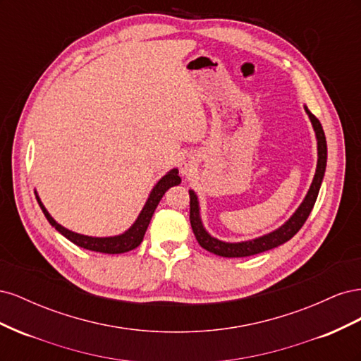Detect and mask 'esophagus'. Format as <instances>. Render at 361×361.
Segmentation results:
<instances>
[{
    "label": "esophagus",
    "mask_w": 361,
    "mask_h": 361,
    "mask_svg": "<svg viewBox=\"0 0 361 361\" xmlns=\"http://www.w3.org/2000/svg\"><path fill=\"white\" fill-rule=\"evenodd\" d=\"M194 167V162L191 158H185L182 162H180V171L182 174H188Z\"/></svg>",
    "instance_id": "34e87169"
}]
</instances>
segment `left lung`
<instances>
[{
  "label": "left lung",
  "mask_w": 361,
  "mask_h": 361,
  "mask_svg": "<svg viewBox=\"0 0 361 361\" xmlns=\"http://www.w3.org/2000/svg\"><path fill=\"white\" fill-rule=\"evenodd\" d=\"M305 113L309 114L310 122H312L313 129L316 133V138H318V166H316V173H314V178L312 182V187H310L307 195H305L304 202L297 209V212L290 216V220L286 224H283L280 228H277V231L271 232L265 236L251 239V241H245V243H236V244L223 243V241H218V239L212 238L203 228L200 214H199L197 197H195L194 191H190V223L192 227V232L195 235V239H197V243L204 250L211 251V253H214L216 256H223V257L253 256V255L264 253V251H267V250H271V248L285 244L302 227V224L305 223V220H307L312 209H313L316 199H318L321 182H322L325 167H326V141H325L324 129L321 126L319 120L316 118L314 114H312L307 108H305Z\"/></svg>",
  "instance_id": "left-lung-1"
}]
</instances>
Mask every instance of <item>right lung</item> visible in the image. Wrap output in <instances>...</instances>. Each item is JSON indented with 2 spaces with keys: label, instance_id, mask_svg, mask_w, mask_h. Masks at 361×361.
Instances as JSON below:
<instances>
[{
  "label": "right lung",
  "instance_id": "right-lung-1",
  "mask_svg": "<svg viewBox=\"0 0 361 361\" xmlns=\"http://www.w3.org/2000/svg\"><path fill=\"white\" fill-rule=\"evenodd\" d=\"M179 183H180V178L178 174V170L169 171L166 176H164L155 185L154 191L150 192L149 199L143 207V211H141V214L138 215L137 221L133 224V227H130L129 231H126L123 235L111 236V238H92V236H85V235H80V233L68 231V228H64L63 226L54 221V218L48 214L45 206L42 204L37 195H36V199L39 202V206L42 207L43 214H45L47 220L49 221V224L52 227H56L64 238H68L69 241L73 243L75 245H78L85 250H90V251H97V253L120 255V253H126V251L134 250L141 244V241H143V238H145V233L147 231V226L152 220V215H154L159 200L162 199V195L166 194V191L170 187H174V185H179Z\"/></svg>",
  "mask_w": 361,
  "mask_h": 361
}]
</instances>
